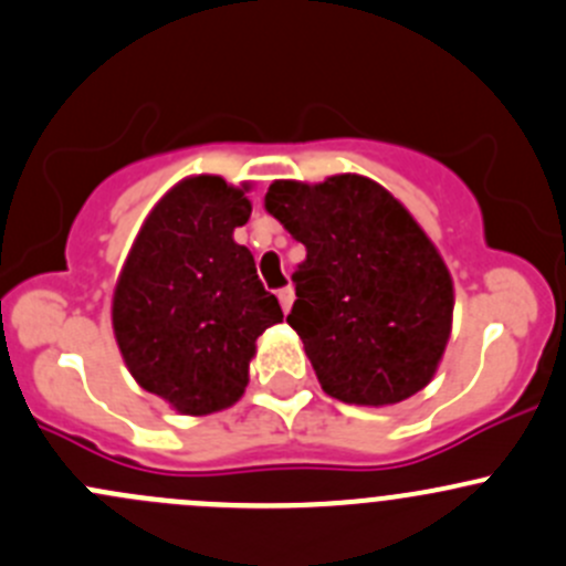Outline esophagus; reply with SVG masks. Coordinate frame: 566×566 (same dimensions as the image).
Here are the masks:
<instances>
[{
  "label": "esophagus",
  "mask_w": 566,
  "mask_h": 566,
  "mask_svg": "<svg viewBox=\"0 0 566 566\" xmlns=\"http://www.w3.org/2000/svg\"><path fill=\"white\" fill-rule=\"evenodd\" d=\"M277 300H281L283 313H289L291 305H294V289H291V285H285V289L277 291Z\"/></svg>",
  "instance_id": "obj_1"
}]
</instances>
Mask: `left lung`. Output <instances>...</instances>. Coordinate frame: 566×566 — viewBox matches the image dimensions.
Masks as SVG:
<instances>
[{
	"mask_svg": "<svg viewBox=\"0 0 566 566\" xmlns=\"http://www.w3.org/2000/svg\"><path fill=\"white\" fill-rule=\"evenodd\" d=\"M264 207L307 259L289 322L329 398L392 406L428 387L452 332L444 259L409 209L359 174L275 179Z\"/></svg>",
	"mask_w": 566,
	"mask_h": 566,
	"instance_id": "8db88e82",
	"label": "left lung"
}]
</instances>
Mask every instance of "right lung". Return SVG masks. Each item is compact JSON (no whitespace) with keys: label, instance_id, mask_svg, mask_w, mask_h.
Returning <instances> with one entry per match:
<instances>
[{"label":"right lung","instance_id":"add662e5","mask_svg":"<svg viewBox=\"0 0 566 566\" xmlns=\"http://www.w3.org/2000/svg\"><path fill=\"white\" fill-rule=\"evenodd\" d=\"M248 185L198 174L174 185L144 220L111 302L116 346L147 392L188 417L223 411L248 387L255 340L283 322L234 229Z\"/></svg>","mask_w":566,"mask_h":566}]
</instances>
